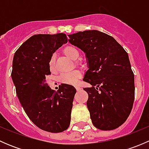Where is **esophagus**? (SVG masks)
<instances>
[{"instance_id": "1", "label": "esophagus", "mask_w": 149, "mask_h": 149, "mask_svg": "<svg viewBox=\"0 0 149 149\" xmlns=\"http://www.w3.org/2000/svg\"><path fill=\"white\" fill-rule=\"evenodd\" d=\"M75 88H76V90H77V91H79V90H81V87L79 86H78V85L75 86Z\"/></svg>"}]
</instances>
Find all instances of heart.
<instances>
[{
	"label": "heart",
	"mask_w": 149,
	"mask_h": 149,
	"mask_svg": "<svg viewBox=\"0 0 149 149\" xmlns=\"http://www.w3.org/2000/svg\"><path fill=\"white\" fill-rule=\"evenodd\" d=\"M63 53L66 56L70 58L72 60H77L79 58L80 52L79 49L74 46L68 45L66 46L63 49ZM49 68L52 72L55 71L56 68H55V58L52 56L49 61ZM82 76L81 71L79 70H74L73 71L68 72V73H63L60 77V81L62 83L68 84H76L81 79Z\"/></svg>",
	"instance_id": "1"
}]
</instances>
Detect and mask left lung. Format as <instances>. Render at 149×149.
Masks as SVG:
<instances>
[{
	"mask_svg": "<svg viewBox=\"0 0 149 149\" xmlns=\"http://www.w3.org/2000/svg\"><path fill=\"white\" fill-rule=\"evenodd\" d=\"M68 42L85 53L88 70L84 81L87 107L97 128H118L128 118L135 97L134 75L126 51L111 36L97 31L69 34Z\"/></svg>",
	"mask_w": 149,
	"mask_h": 149,
	"instance_id": "1",
	"label": "left lung"
}]
</instances>
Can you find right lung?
Here are the masks:
<instances>
[{"instance_id": "right-lung-1", "label": "right lung", "mask_w": 149, "mask_h": 149, "mask_svg": "<svg viewBox=\"0 0 149 149\" xmlns=\"http://www.w3.org/2000/svg\"><path fill=\"white\" fill-rule=\"evenodd\" d=\"M68 42L63 33L34 34L16 51L11 78L16 95L30 120L39 128L61 133L68 128L76 90L62 84L58 91L46 83L52 54Z\"/></svg>"}]
</instances>
